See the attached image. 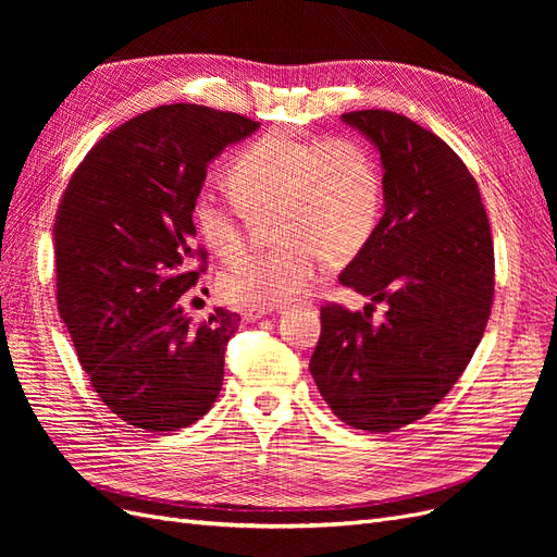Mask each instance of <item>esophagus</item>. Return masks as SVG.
Here are the masks:
<instances>
[{"mask_svg":"<svg viewBox=\"0 0 557 557\" xmlns=\"http://www.w3.org/2000/svg\"><path fill=\"white\" fill-rule=\"evenodd\" d=\"M264 315H269V309H246L242 313V318L246 320V323H256V320H262Z\"/></svg>","mask_w":557,"mask_h":557,"instance_id":"esophagus-1","label":"esophagus"}]
</instances>
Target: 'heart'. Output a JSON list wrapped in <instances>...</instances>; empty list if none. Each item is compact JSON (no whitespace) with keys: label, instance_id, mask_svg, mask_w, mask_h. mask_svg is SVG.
<instances>
[{"label":"heart","instance_id":"1","mask_svg":"<svg viewBox=\"0 0 557 557\" xmlns=\"http://www.w3.org/2000/svg\"><path fill=\"white\" fill-rule=\"evenodd\" d=\"M239 209L264 221L272 215L274 250L225 269L221 293L237 307H281L309 290L323 260H352L372 239L383 209V183L369 148L348 137H305L269 132L248 144L227 170ZM195 225L221 260L239 258L246 232L213 195L193 205Z\"/></svg>","mask_w":557,"mask_h":557}]
</instances>
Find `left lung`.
<instances>
[{
    "label": "left lung",
    "instance_id": "8db88e82",
    "mask_svg": "<svg viewBox=\"0 0 557 557\" xmlns=\"http://www.w3.org/2000/svg\"><path fill=\"white\" fill-rule=\"evenodd\" d=\"M342 121L379 150L383 215L339 283L388 311L374 324L366 307H323L309 372L346 425L395 432L448 395L483 339L495 293L491 223L474 176L436 134L381 109Z\"/></svg>",
    "mask_w": 557,
    "mask_h": 557
}]
</instances>
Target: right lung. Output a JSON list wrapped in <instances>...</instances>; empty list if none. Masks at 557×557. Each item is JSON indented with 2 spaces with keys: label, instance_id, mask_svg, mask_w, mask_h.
Returning a JSON list of instances; mask_svg holds the SVG:
<instances>
[{
  "label": "right lung",
  "instance_id": "add662e5",
  "mask_svg": "<svg viewBox=\"0 0 557 557\" xmlns=\"http://www.w3.org/2000/svg\"><path fill=\"white\" fill-rule=\"evenodd\" d=\"M260 123L199 104L146 111L78 164L53 225L58 311L95 393L127 425L176 432L223 387L239 315L185 313L199 281L193 205L209 164Z\"/></svg>",
  "mask_w": 557,
  "mask_h": 557
}]
</instances>
